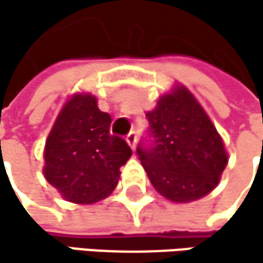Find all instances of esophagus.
I'll list each match as a JSON object with an SVG mask.
<instances>
[{"mask_svg":"<svg viewBox=\"0 0 263 263\" xmlns=\"http://www.w3.org/2000/svg\"><path fill=\"white\" fill-rule=\"evenodd\" d=\"M126 142L130 145V148H136V145H137V134L134 133V130H130V133L126 136Z\"/></svg>","mask_w":263,"mask_h":263,"instance_id":"esophagus-1","label":"esophagus"}]
</instances>
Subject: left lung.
<instances>
[{
    "instance_id": "8db88e82",
    "label": "left lung",
    "mask_w": 263,
    "mask_h": 263,
    "mask_svg": "<svg viewBox=\"0 0 263 263\" xmlns=\"http://www.w3.org/2000/svg\"><path fill=\"white\" fill-rule=\"evenodd\" d=\"M149 129L137 156L161 196L193 202L219 183L227 153L216 127L186 88H177L146 114Z\"/></svg>"
}]
</instances>
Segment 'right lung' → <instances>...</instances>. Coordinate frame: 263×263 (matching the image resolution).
<instances>
[{
	"mask_svg": "<svg viewBox=\"0 0 263 263\" xmlns=\"http://www.w3.org/2000/svg\"><path fill=\"white\" fill-rule=\"evenodd\" d=\"M110 123L91 95L72 96L60 112L45 142L44 175L66 200L93 203L115 189L133 149L110 134Z\"/></svg>",
	"mask_w": 263,
	"mask_h": 263,
	"instance_id": "right-lung-1",
	"label": "right lung"
}]
</instances>
